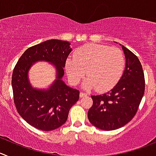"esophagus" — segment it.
Returning a JSON list of instances; mask_svg holds the SVG:
<instances>
[{"label": "esophagus", "instance_id": "34e87169", "mask_svg": "<svg viewBox=\"0 0 156 156\" xmlns=\"http://www.w3.org/2000/svg\"><path fill=\"white\" fill-rule=\"evenodd\" d=\"M79 96H80V98H83V97H86V96H87V94H85V93L81 92V93H80Z\"/></svg>", "mask_w": 156, "mask_h": 156}]
</instances>
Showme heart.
Returning a JSON list of instances; mask_svg holds the SVG:
<instances>
[{
    "label": "heart",
    "mask_w": 156,
    "mask_h": 156,
    "mask_svg": "<svg viewBox=\"0 0 156 156\" xmlns=\"http://www.w3.org/2000/svg\"><path fill=\"white\" fill-rule=\"evenodd\" d=\"M126 58L119 48L98 44H88L80 48L68 58L65 69L70 81L76 85L84 78L86 90L94 88L98 91L111 89L116 85L123 74Z\"/></svg>",
    "instance_id": "heart-1"
}]
</instances>
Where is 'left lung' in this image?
<instances>
[{"label": "left lung", "mask_w": 156, "mask_h": 156, "mask_svg": "<svg viewBox=\"0 0 156 156\" xmlns=\"http://www.w3.org/2000/svg\"><path fill=\"white\" fill-rule=\"evenodd\" d=\"M126 57L124 72L115 86L105 94L91 95L89 122L105 131L115 130L135 115L145 92V77L139 58L121 44Z\"/></svg>", "instance_id": "8db88e82"}]
</instances>
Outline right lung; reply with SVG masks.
Instances as JSON below:
<instances>
[{
  "mask_svg": "<svg viewBox=\"0 0 156 156\" xmlns=\"http://www.w3.org/2000/svg\"><path fill=\"white\" fill-rule=\"evenodd\" d=\"M66 41L51 39L29 48L19 58L13 71L11 85L17 112L33 127L51 131L68 119L69 110L79 99V91L62 81L65 62L72 49ZM37 61L51 63L56 69V79L48 89L33 88L28 72Z\"/></svg>",
  "mask_w": 156,
  "mask_h": 156,
  "instance_id": "right-lung-1",
  "label": "right lung"
}]
</instances>
